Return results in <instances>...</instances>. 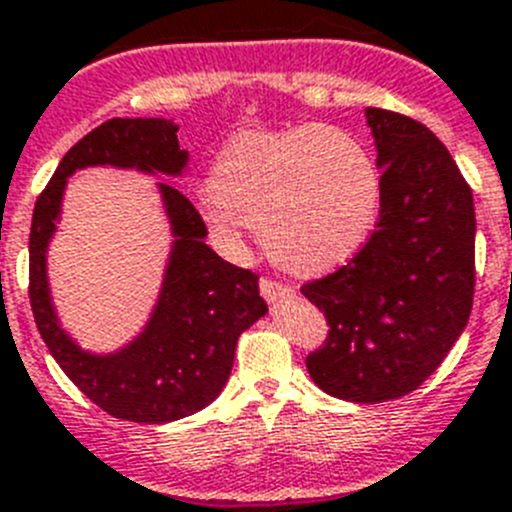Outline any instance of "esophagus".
I'll list each match as a JSON object with an SVG mask.
<instances>
[{"label":"esophagus","instance_id":"1","mask_svg":"<svg viewBox=\"0 0 512 512\" xmlns=\"http://www.w3.org/2000/svg\"><path fill=\"white\" fill-rule=\"evenodd\" d=\"M259 287H261V295H264V300H269V302H277V300H282V297L292 295V287H289V284L279 282V279H271V277H261Z\"/></svg>","mask_w":512,"mask_h":512}]
</instances>
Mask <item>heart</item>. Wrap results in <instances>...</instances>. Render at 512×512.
Segmentation results:
<instances>
[{"label": "heart", "instance_id": "obj_1", "mask_svg": "<svg viewBox=\"0 0 512 512\" xmlns=\"http://www.w3.org/2000/svg\"><path fill=\"white\" fill-rule=\"evenodd\" d=\"M212 223L261 228L271 261L295 274H323L354 259L372 235L382 179L359 138L307 122L246 130L212 166Z\"/></svg>", "mask_w": 512, "mask_h": 512}]
</instances>
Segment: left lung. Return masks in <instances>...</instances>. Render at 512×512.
Here are the masks:
<instances>
[{
    "label": "left lung",
    "mask_w": 512,
    "mask_h": 512,
    "mask_svg": "<svg viewBox=\"0 0 512 512\" xmlns=\"http://www.w3.org/2000/svg\"><path fill=\"white\" fill-rule=\"evenodd\" d=\"M382 166L372 235L348 264L300 287L325 315L305 359L312 382L351 402L397 400L436 372L474 300V202L449 148L423 122L366 110Z\"/></svg>",
    "instance_id": "1"
}]
</instances>
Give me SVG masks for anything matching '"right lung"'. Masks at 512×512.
<instances>
[{
    "mask_svg": "<svg viewBox=\"0 0 512 512\" xmlns=\"http://www.w3.org/2000/svg\"><path fill=\"white\" fill-rule=\"evenodd\" d=\"M94 164L179 174L187 151H179L174 122L158 117H112L71 146L33 210L27 292L35 325L66 377L112 418L133 423L187 418L220 395L233 369L235 343L266 312L259 274L228 264L205 246L207 225L197 207L176 187L161 184L176 243L151 323L117 356L99 359L79 351L53 318L45 246L56 228L66 176Z\"/></svg>",
    "mask_w": 512,
    "mask_h": 512,
    "instance_id": "obj_1",
    "label": "right lung"
}]
</instances>
